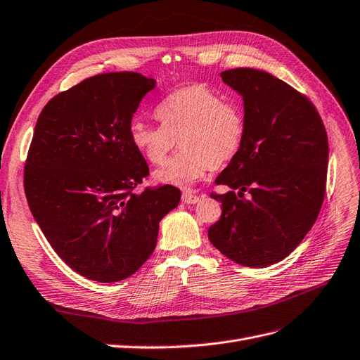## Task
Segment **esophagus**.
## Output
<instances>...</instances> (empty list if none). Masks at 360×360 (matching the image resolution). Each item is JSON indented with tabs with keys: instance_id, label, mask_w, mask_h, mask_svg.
<instances>
[{
	"instance_id": "1",
	"label": "esophagus",
	"mask_w": 360,
	"mask_h": 360,
	"mask_svg": "<svg viewBox=\"0 0 360 360\" xmlns=\"http://www.w3.org/2000/svg\"><path fill=\"white\" fill-rule=\"evenodd\" d=\"M181 201L186 202V204H195V202L200 201V197H198V195H195V193L186 191V192H183V195H181Z\"/></svg>"
}]
</instances>
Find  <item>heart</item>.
<instances>
[{
    "instance_id": "b5f03b06",
    "label": "heart",
    "mask_w": 360,
    "mask_h": 360,
    "mask_svg": "<svg viewBox=\"0 0 360 360\" xmlns=\"http://www.w3.org/2000/svg\"><path fill=\"white\" fill-rule=\"evenodd\" d=\"M160 126L136 122L130 141L151 165H162L176 147L180 153L155 172L158 181L188 188L210 168L230 162L240 150L246 122L242 106L205 85L193 84L168 94L156 108Z\"/></svg>"
}]
</instances>
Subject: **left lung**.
<instances>
[{
    "label": "left lung",
    "instance_id": "1",
    "mask_svg": "<svg viewBox=\"0 0 360 360\" xmlns=\"http://www.w3.org/2000/svg\"><path fill=\"white\" fill-rule=\"evenodd\" d=\"M221 76L243 97L246 130L238 153L216 179L231 191L212 192L222 214L209 238L237 264L267 267L288 257L317 221L328 134L308 97L276 76L249 68Z\"/></svg>",
    "mask_w": 360,
    "mask_h": 360
}]
</instances>
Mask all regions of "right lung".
Instances as JSON below:
<instances>
[{"mask_svg": "<svg viewBox=\"0 0 360 360\" xmlns=\"http://www.w3.org/2000/svg\"><path fill=\"white\" fill-rule=\"evenodd\" d=\"M156 81L102 73L53 96L43 108L24 168L30 210L58 257L97 282L134 275L153 254L159 222L179 205L171 184L135 189L148 165L130 124Z\"/></svg>", "mask_w": 360, "mask_h": 360, "instance_id": "1", "label": "right lung"}]
</instances>
